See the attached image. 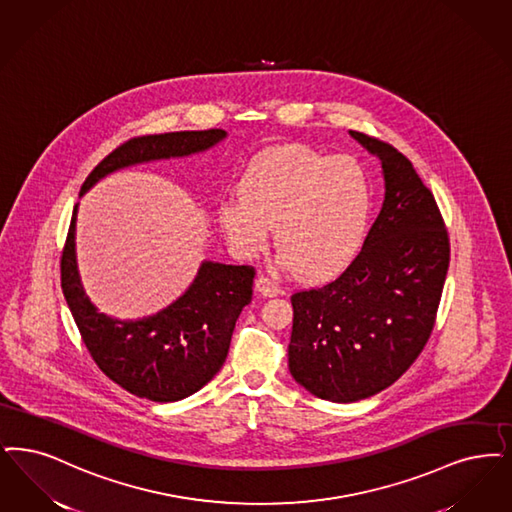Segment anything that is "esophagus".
I'll return each mask as SVG.
<instances>
[{
	"label": "esophagus",
	"instance_id": "34e87169",
	"mask_svg": "<svg viewBox=\"0 0 512 512\" xmlns=\"http://www.w3.org/2000/svg\"><path fill=\"white\" fill-rule=\"evenodd\" d=\"M255 289L263 295V297H276L280 293V287L278 284H274L272 280H268L266 276H259L255 280Z\"/></svg>",
	"mask_w": 512,
	"mask_h": 512
}]
</instances>
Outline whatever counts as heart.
I'll return each instance as SVG.
<instances>
[{"label": "heart", "mask_w": 512, "mask_h": 512, "mask_svg": "<svg viewBox=\"0 0 512 512\" xmlns=\"http://www.w3.org/2000/svg\"><path fill=\"white\" fill-rule=\"evenodd\" d=\"M371 215L368 173L352 156H326L305 144L255 156L240 179V198L217 207L234 251L253 257L276 226L280 263L308 282L337 276L356 257Z\"/></svg>", "instance_id": "heart-1"}]
</instances>
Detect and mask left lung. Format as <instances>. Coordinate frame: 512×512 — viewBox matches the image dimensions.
Listing matches in <instances>:
<instances>
[{
    "mask_svg": "<svg viewBox=\"0 0 512 512\" xmlns=\"http://www.w3.org/2000/svg\"><path fill=\"white\" fill-rule=\"evenodd\" d=\"M348 133L381 162L385 202L347 270L291 297L287 347L293 379L339 404L369 398L408 371L429 341L450 266L442 215L408 158Z\"/></svg>",
    "mask_w": 512,
    "mask_h": 512,
    "instance_id": "1",
    "label": "left lung"
}]
</instances>
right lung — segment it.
<instances>
[{"label":"right lung","mask_w":512,"mask_h":512,"mask_svg":"<svg viewBox=\"0 0 512 512\" xmlns=\"http://www.w3.org/2000/svg\"><path fill=\"white\" fill-rule=\"evenodd\" d=\"M223 129L177 131L131 139L85 179L80 198L104 177L133 165L188 158L225 141ZM78 205L62 251L64 299L97 366L122 389L152 402H177L207 385L225 364L232 331L251 303V266L202 261L192 284L156 314L120 320L87 297L76 257Z\"/></svg>","instance_id":"obj_1"}]
</instances>
